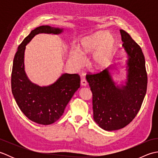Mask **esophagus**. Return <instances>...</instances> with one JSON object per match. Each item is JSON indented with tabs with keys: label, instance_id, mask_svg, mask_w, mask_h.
<instances>
[{
	"label": "esophagus",
	"instance_id": "esophagus-1",
	"mask_svg": "<svg viewBox=\"0 0 158 158\" xmlns=\"http://www.w3.org/2000/svg\"><path fill=\"white\" fill-rule=\"evenodd\" d=\"M87 83H87L86 79H84V78H82L81 80V85L86 86L87 85Z\"/></svg>",
	"mask_w": 158,
	"mask_h": 158
}]
</instances>
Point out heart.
Instances as JSON below:
<instances>
[{
	"mask_svg": "<svg viewBox=\"0 0 158 158\" xmlns=\"http://www.w3.org/2000/svg\"><path fill=\"white\" fill-rule=\"evenodd\" d=\"M93 63L98 69H103L110 63L115 51V40L108 32L100 31L88 37L83 38L79 43L76 52H71L70 60L74 66L79 67L83 64L82 56L94 52Z\"/></svg>",
	"mask_w": 158,
	"mask_h": 158,
	"instance_id": "obj_1",
	"label": "heart"
}]
</instances>
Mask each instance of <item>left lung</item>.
I'll use <instances>...</instances> for the list:
<instances>
[{
  "mask_svg": "<svg viewBox=\"0 0 158 158\" xmlns=\"http://www.w3.org/2000/svg\"><path fill=\"white\" fill-rule=\"evenodd\" d=\"M123 48L128 59L126 85H116L109 69L86 75L92 92L94 119L105 130L123 128L139 113L146 94L147 74L145 60L140 47L130 35L119 31Z\"/></svg>",
  "mask_w": 158,
  "mask_h": 158,
  "instance_id": "8db88e82",
  "label": "left lung"
}]
</instances>
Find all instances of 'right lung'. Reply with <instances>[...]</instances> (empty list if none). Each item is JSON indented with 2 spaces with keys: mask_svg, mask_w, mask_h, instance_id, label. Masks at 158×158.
Listing matches in <instances>:
<instances>
[{
  "mask_svg": "<svg viewBox=\"0 0 158 158\" xmlns=\"http://www.w3.org/2000/svg\"><path fill=\"white\" fill-rule=\"evenodd\" d=\"M62 29L41 26L31 31L18 48L13 59L11 73V90L22 112L28 118L39 124L49 125L60 119L73 94L80 87L78 74H63L53 83L40 87L28 79L24 70L26 45L39 33L58 35Z\"/></svg>",
  "mask_w": 158,
  "mask_h": 158,
  "instance_id": "right-lung-1",
  "label": "right lung"
}]
</instances>
